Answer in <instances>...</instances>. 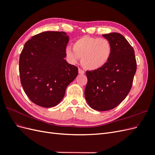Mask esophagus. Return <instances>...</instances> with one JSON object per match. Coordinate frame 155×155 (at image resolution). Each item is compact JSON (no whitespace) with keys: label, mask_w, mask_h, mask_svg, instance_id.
Returning a JSON list of instances; mask_svg holds the SVG:
<instances>
[{"label":"esophagus","mask_w":155,"mask_h":155,"mask_svg":"<svg viewBox=\"0 0 155 155\" xmlns=\"http://www.w3.org/2000/svg\"><path fill=\"white\" fill-rule=\"evenodd\" d=\"M78 72H79V74H85V72H84L83 70L82 69H81V68H79L78 69Z\"/></svg>","instance_id":"esophagus-1"}]
</instances>
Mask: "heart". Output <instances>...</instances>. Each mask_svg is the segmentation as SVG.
I'll return each mask as SVG.
<instances>
[{"label":"heart","mask_w":155,"mask_h":155,"mask_svg":"<svg viewBox=\"0 0 155 155\" xmlns=\"http://www.w3.org/2000/svg\"><path fill=\"white\" fill-rule=\"evenodd\" d=\"M73 49L67 47L65 54L68 61L78 63L81 58L83 67L89 70H99L109 62L112 53L110 42L105 38L83 36L74 43Z\"/></svg>","instance_id":"b5f03b06"}]
</instances>
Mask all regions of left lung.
I'll use <instances>...</instances> for the list:
<instances>
[{
	"instance_id": "obj_1",
	"label": "left lung",
	"mask_w": 155,
	"mask_h": 155,
	"mask_svg": "<svg viewBox=\"0 0 155 155\" xmlns=\"http://www.w3.org/2000/svg\"><path fill=\"white\" fill-rule=\"evenodd\" d=\"M102 35L110 42L112 55L105 67L86 72L85 97L93 109L105 111L118 106L127 96L137 71V61L133 48L122 35L113 32Z\"/></svg>"
}]
</instances>
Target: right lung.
Returning a JSON list of instances; mask_svg holds the SVG:
<instances>
[{
	"label": "right lung",
	"instance_id": "add662e5",
	"mask_svg": "<svg viewBox=\"0 0 155 155\" xmlns=\"http://www.w3.org/2000/svg\"><path fill=\"white\" fill-rule=\"evenodd\" d=\"M68 41L64 31H45L25 43L19 58L21 82L35 104L45 108L56 106L77 77L78 67L64 59Z\"/></svg>",
	"mask_w": 155,
	"mask_h": 155
}]
</instances>
